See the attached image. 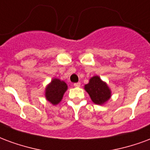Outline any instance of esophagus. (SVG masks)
<instances>
[{"instance_id": "obj_1", "label": "esophagus", "mask_w": 150, "mask_h": 150, "mask_svg": "<svg viewBox=\"0 0 150 150\" xmlns=\"http://www.w3.org/2000/svg\"><path fill=\"white\" fill-rule=\"evenodd\" d=\"M75 87H80L81 86V83L80 82H77V83H74V85Z\"/></svg>"}]
</instances>
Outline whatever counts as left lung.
<instances>
[{
  "label": "left lung",
  "instance_id": "8db88e82",
  "mask_svg": "<svg viewBox=\"0 0 150 150\" xmlns=\"http://www.w3.org/2000/svg\"><path fill=\"white\" fill-rule=\"evenodd\" d=\"M85 89L93 102L97 105H103L111 98L110 88L98 76L91 77L89 82L85 86Z\"/></svg>",
  "mask_w": 150,
  "mask_h": 150
}]
</instances>
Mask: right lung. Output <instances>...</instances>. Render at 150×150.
Segmentation results:
<instances>
[{
	"mask_svg": "<svg viewBox=\"0 0 150 150\" xmlns=\"http://www.w3.org/2000/svg\"><path fill=\"white\" fill-rule=\"evenodd\" d=\"M67 88L68 86L64 81L54 78L45 88V98L52 105H57L62 100Z\"/></svg>",
	"mask_w": 150,
	"mask_h": 150,
	"instance_id": "add662e5",
	"label": "right lung"
}]
</instances>
